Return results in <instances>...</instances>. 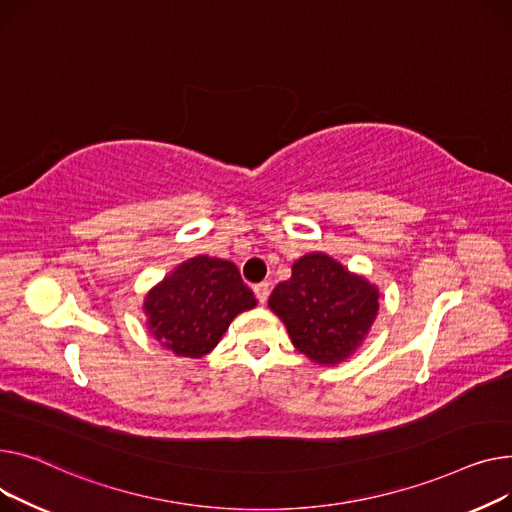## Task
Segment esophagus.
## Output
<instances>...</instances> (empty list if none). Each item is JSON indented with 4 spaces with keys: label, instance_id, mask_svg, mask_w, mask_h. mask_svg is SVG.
Returning <instances> with one entry per match:
<instances>
[{
    "label": "esophagus",
    "instance_id": "1",
    "mask_svg": "<svg viewBox=\"0 0 512 512\" xmlns=\"http://www.w3.org/2000/svg\"><path fill=\"white\" fill-rule=\"evenodd\" d=\"M254 293H256L260 304H266L268 293H270V285L268 283H258V285H254Z\"/></svg>",
    "mask_w": 512,
    "mask_h": 512
}]
</instances>
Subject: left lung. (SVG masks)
<instances>
[{"label": "left lung", "mask_w": 512, "mask_h": 512, "mask_svg": "<svg viewBox=\"0 0 512 512\" xmlns=\"http://www.w3.org/2000/svg\"><path fill=\"white\" fill-rule=\"evenodd\" d=\"M378 285L324 252L291 266V279L268 297L293 347L318 366H337L362 347L378 316Z\"/></svg>", "instance_id": "8db88e82"}]
</instances>
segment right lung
<instances>
[{"mask_svg": "<svg viewBox=\"0 0 512 512\" xmlns=\"http://www.w3.org/2000/svg\"><path fill=\"white\" fill-rule=\"evenodd\" d=\"M256 297L233 262L194 256L177 264L144 295L148 333L177 357L200 359L213 351L237 314Z\"/></svg>", "mask_w": 512, "mask_h": 512, "instance_id": "1", "label": "right lung"}]
</instances>
